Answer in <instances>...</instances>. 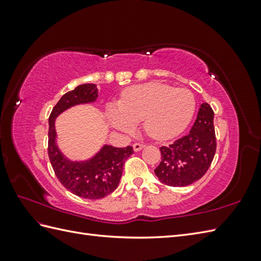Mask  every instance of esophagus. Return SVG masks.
Wrapping results in <instances>:
<instances>
[{
  "instance_id": "obj_1",
  "label": "esophagus",
  "mask_w": 261,
  "mask_h": 261,
  "mask_svg": "<svg viewBox=\"0 0 261 261\" xmlns=\"http://www.w3.org/2000/svg\"><path fill=\"white\" fill-rule=\"evenodd\" d=\"M145 147V145H143V143H141V142H136V143H134V150L135 151H139V150H141V149Z\"/></svg>"
}]
</instances>
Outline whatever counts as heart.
I'll return each instance as SVG.
<instances>
[{
	"label": "heart",
	"mask_w": 261,
	"mask_h": 261,
	"mask_svg": "<svg viewBox=\"0 0 261 261\" xmlns=\"http://www.w3.org/2000/svg\"><path fill=\"white\" fill-rule=\"evenodd\" d=\"M195 112V98L185 88L162 83H147L127 88L119 107L109 108V120L116 129L131 132L142 121L146 134L153 139L176 137L190 123Z\"/></svg>",
	"instance_id": "b5f03b06"
}]
</instances>
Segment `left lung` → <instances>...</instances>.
<instances>
[{
  "instance_id": "1",
  "label": "left lung",
  "mask_w": 261,
  "mask_h": 261,
  "mask_svg": "<svg viewBox=\"0 0 261 261\" xmlns=\"http://www.w3.org/2000/svg\"><path fill=\"white\" fill-rule=\"evenodd\" d=\"M214 112L207 103L199 107L190 134L169 146L160 147L162 162L154 169L165 185L182 187L201 179L210 168L216 150Z\"/></svg>"
}]
</instances>
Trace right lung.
<instances>
[{
	"label": "right lung",
	"instance_id": "1",
	"mask_svg": "<svg viewBox=\"0 0 261 261\" xmlns=\"http://www.w3.org/2000/svg\"><path fill=\"white\" fill-rule=\"evenodd\" d=\"M97 96L95 84L79 85L75 90L64 94L49 116L48 154L55 174L69 192L88 199L103 198L118 187L124 162L134 153L130 146L115 148L104 145L92 158L73 162L60 151L55 127L57 116L75 105L95 102Z\"/></svg>",
	"mask_w": 261,
	"mask_h": 261
}]
</instances>
